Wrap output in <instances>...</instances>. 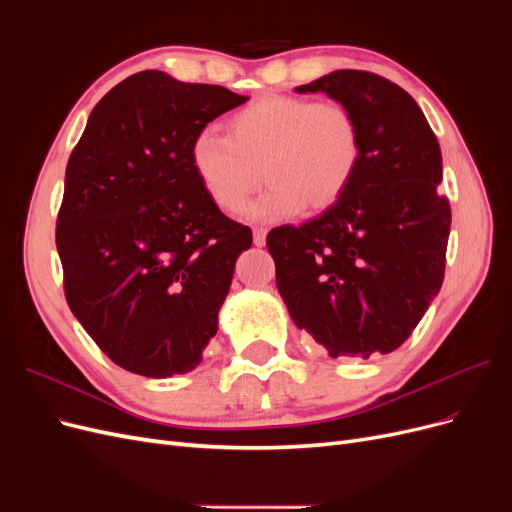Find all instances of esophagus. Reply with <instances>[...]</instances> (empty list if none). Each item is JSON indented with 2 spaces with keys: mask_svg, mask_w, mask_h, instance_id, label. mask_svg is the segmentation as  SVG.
<instances>
[{
  "mask_svg": "<svg viewBox=\"0 0 512 512\" xmlns=\"http://www.w3.org/2000/svg\"><path fill=\"white\" fill-rule=\"evenodd\" d=\"M265 241H267V228L256 226L254 228V245L262 247V245H265Z\"/></svg>",
  "mask_w": 512,
  "mask_h": 512,
  "instance_id": "34e87169",
  "label": "esophagus"
}]
</instances>
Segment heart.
I'll use <instances>...</instances> for the list:
<instances>
[{"label":"heart","mask_w":512,"mask_h":512,"mask_svg":"<svg viewBox=\"0 0 512 512\" xmlns=\"http://www.w3.org/2000/svg\"><path fill=\"white\" fill-rule=\"evenodd\" d=\"M361 149L359 121L342 102L267 96L232 115L228 134L200 130L190 160L207 196L226 213L243 211L265 175L269 188L250 213L277 220L305 207H333L350 188Z\"/></svg>","instance_id":"1"}]
</instances>
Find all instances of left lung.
Returning <instances> with one entry per match:
<instances>
[{
    "label": "left lung",
    "mask_w": 512,
    "mask_h": 512,
    "mask_svg": "<svg viewBox=\"0 0 512 512\" xmlns=\"http://www.w3.org/2000/svg\"><path fill=\"white\" fill-rule=\"evenodd\" d=\"M297 91H324L361 128L346 194L316 220L267 235L288 312L337 356L397 350L440 292L451 205L438 192L442 153L406 89L365 70H335Z\"/></svg>",
    "instance_id": "8db88e82"
}]
</instances>
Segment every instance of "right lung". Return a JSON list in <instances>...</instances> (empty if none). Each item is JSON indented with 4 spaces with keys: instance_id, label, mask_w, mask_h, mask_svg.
Returning <instances> with one entry per match:
<instances>
[{
    "instance_id": "1",
    "label": "right lung",
    "mask_w": 512,
    "mask_h": 512,
    "mask_svg": "<svg viewBox=\"0 0 512 512\" xmlns=\"http://www.w3.org/2000/svg\"><path fill=\"white\" fill-rule=\"evenodd\" d=\"M247 98L145 70L115 85L70 153L55 243L72 314L115 365L192 371L218 333L252 230L200 185L190 147Z\"/></svg>"
}]
</instances>
